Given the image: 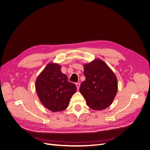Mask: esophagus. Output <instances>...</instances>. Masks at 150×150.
<instances>
[{"instance_id":"esophagus-1","label":"esophagus","mask_w":150,"mask_h":150,"mask_svg":"<svg viewBox=\"0 0 150 150\" xmlns=\"http://www.w3.org/2000/svg\"><path fill=\"white\" fill-rule=\"evenodd\" d=\"M76 86L77 87V88L78 89L79 88V86H80V83H76Z\"/></svg>"}]
</instances>
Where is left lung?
I'll return each mask as SVG.
<instances>
[{
  "label": "left lung",
  "mask_w": 150,
  "mask_h": 150,
  "mask_svg": "<svg viewBox=\"0 0 150 150\" xmlns=\"http://www.w3.org/2000/svg\"><path fill=\"white\" fill-rule=\"evenodd\" d=\"M84 66L86 79L81 84L79 92L90 108L96 110L107 108L112 103L117 91L115 75L100 59H95Z\"/></svg>",
  "instance_id": "8db88e82"
}]
</instances>
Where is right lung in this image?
Segmentation results:
<instances>
[{
  "mask_svg": "<svg viewBox=\"0 0 150 150\" xmlns=\"http://www.w3.org/2000/svg\"><path fill=\"white\" fill-rule=\"evenodd\" d=\"M35 88L42 103L54 112L65 110L76 91V85L68 81L67 76L61 71V66L52 63L37 78Z\"/></svg>",
  "mask_w": 150,
  "mask_h": 150,
  "instance_id": "obj_1",
  "label": "right lung"
}]
</instances>
